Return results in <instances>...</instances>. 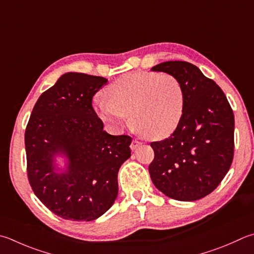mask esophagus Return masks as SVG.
<instances>
[{
  "mask_svg": "<svg viewBox=\"0 0 254 254\" xmlns=\"http://www.w3.org/2000/svg\"><path fill=\"white\" fill-rule=\"evenodd\" d=\"M141 145V142L140 141H138V140H136V139H133L132 141H131V143H130V148H131V150H136L138 147H139Z\"/></svg>",
  "mask_w": 254,
  "mask_h": 254,
  "instance_id": "34e87169",
  "label": "esophagus"
}]
</instances>
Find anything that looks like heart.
Returning <instances> with one entry per match:
<instances>
[{
	"mask_svg": "<svg viewBox=\"0 0 254 254\" xmlns=\"http://www.w3.org/2000/svg\"><path fill=\"white\" fill-rule=\"evenodd\" d=\"M105 99L94 103L104 123L121 130L130 115L132 124L152 140L172 135L183 118L185 92L170 74L133 71L121 76L104 90Z\"/></svg>",
	"mask_w": 254,
	"mask_h": 254,
	"instance_id": "heart-1",
	"label": "heart"
}]
</instances>
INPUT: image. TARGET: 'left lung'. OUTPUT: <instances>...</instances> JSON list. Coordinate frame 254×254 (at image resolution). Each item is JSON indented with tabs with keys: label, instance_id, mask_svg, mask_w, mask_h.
I'll return each instance as SVG.
<instances>
[{
	"label": "left lung",
	"instance_id": "obj_1",
	"mask_svg": "<svg viewBox=\"0 0 254 254\" xmlns=\"http://www.w3.org/2000/svg\"><path fill=\"white\" fill-rule=\"evenodd\" d=\"M179 80L185 92L180 124L168 138L151 142L152 183L167 197L194 201L217 188L230 169L234 150V116L222 89L197 66L169 61L151 68Z\"/></svg>",
	"mask_w": 254,
	"mask_h": 254
}]
</instances>
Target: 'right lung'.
<instances>
[{
    "label": "right lung",
    "instance_id": "right-lung-1",
    "mask_svg": "<svg viewBox=\"0 0 254 254\" xmlns=\"http://www.w3.org/2000/svg\"><path fill=\"white\" fill-rule=\"evenodd\" d=\"M100 76L66 73L37 99L25 130L27 177L36 197L53 213L93 221L112 207L117 175L130 157L131 137L113 136L95 113L94 95L107 84ZM64 155L61 171L55 158Z\"/></svg>",
    "mask_w": 254,
    "mask_h": 254
}]
</instances>
